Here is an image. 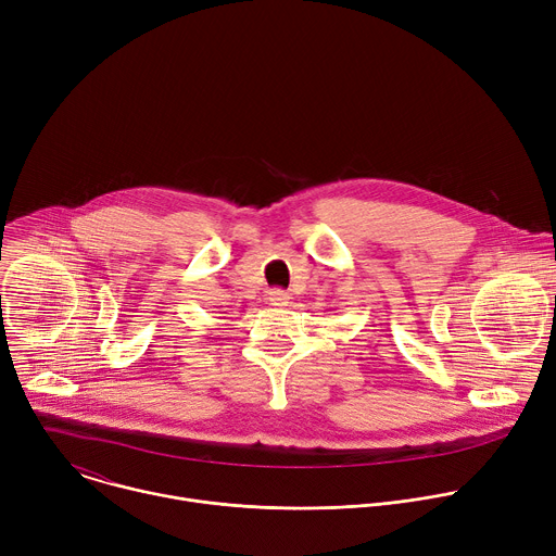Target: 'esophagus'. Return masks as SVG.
I'll use <instances>...</instances> for the list:
<instances>
[{
    "mask_svg": "<svg viewBox=\"0 0 556 556\" xmlns=\"http://www.w3.org/2000/svg\"><path fill=\"white\" fill-rule=\"evenodd\" d=\"M288 299H290V294H288L286 290H279V288L268 290V301H270L273 305H286Z\"/></svg>",
    "mask_w": 556,
    "mask_h": 556,
    "instance_id": "1",
    "label": "esophagus"
}]
</instances>
